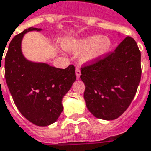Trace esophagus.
<instances>
[{
  "label": "esophagus",
  "mask_w": 151,
  "mask_h": 151,
  "mask_svg": "<svg viewBox=\"0 0 151 151\" xmlns=\"http://www.w3.org/2000/svg\"><path fill=\"white\" fill-rule=\"evenodd\" d=\"M80 75H81V70L79 68H76V77L77 78H80Z\"/></svg>",
  "instance_id": "1"
}]
</instances>
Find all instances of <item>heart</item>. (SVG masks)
I'll return each mask as SVG.
<instances>
[{
  "mask_svg": "<svg viewBox=\"0 0 151 151\" xmlns=\"http://www.w3.org/2000/svg\"><path fill=\"white\" fill-rule=\"evenodd\" d=\"M62 46L69 52L80 53V63L89 64L105 56L111 50L112 42L107 37L91 35L80 39H66Z\"/></svg>",
  "mask_w": 151,
  "mask_h": 151,
  "instance_id": "obj_1",
  "label": "heart"
}]
</instances>
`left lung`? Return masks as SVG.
Segmentation results:
<instances>
[{
  "label": "left lung",
  "instance_id": "1",
  "mask_svg": "<svg viewBox=\"0 0 151 151\" xmlns=\"http://www.w3.org/2000/svg\"><path fill=\"white\" fill-rule=\"evenodd\" d=\"M141 75V52L127 37L113 53L81 69L86 108L100 119H118L133 100Z\"/></svg>",
  "mask_w": 151,
  "mask_h": 151
}]
</instances>
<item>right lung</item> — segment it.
<instances>
[{
  "label": "right lung",
  "instance_id": "add662e5",
  "mask_svg": "<svg viewBox=\"0 0 151 151\" xmlns=\"http://www.w3.org/2000/svg\"><path fill=\"white\" fill-rule=\"evenodd\" d=\"M42 30L31 27L11 40L5 59V78L22 115L37 126L45 127L55 123L60 115L64 109L62 100L76 81V73L73 65L62 69L24 56V35Z\"/></svg>",
  "mask_w": 151,
  "mask_h": 151
}]
</instances>
